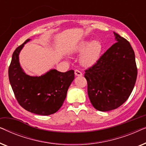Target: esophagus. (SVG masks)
I'll use <instances>...</instances> for the list:
<instances>
[{"label":"esophagus","mask_w":146,"mask_h":146,"mask_svg":"<svg viewBox=\"0 0 146 146\" xmlns=\"http://www.w3.org/2000/svg\"><path fill=\"white\" fill-rule=\"evenodd\" d=\"M74 73H75V75L77 76H82V73L80 71L78 70H76L74 71Z\"/></svg>","instance_id":"34e87169"}]
</instances>
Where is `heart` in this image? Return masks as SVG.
I'll list each match as a JSON object with an SVG mask.
<instances>
[{
    "label": "heart",
    "instance_id": "obj_1",
    "mask_svg": "<svg viewBox=\"0 0 146 146\" xmlns=\"http://www.w3.org/2000/svg\"><path fill=\"white\" fill-rule=\"evenodd\" d=\"M104 50L102 44L99 40H83L76 48L74 52L82 53L80 62L84 66L95 64L100 58Z\"/></svg>",
    "mask_w": 146,
    "mask_h": 146
}]
</instances>
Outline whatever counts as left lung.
Wrapping results in <instances>:
<instances>
[{
	"instance_id": "left-lung-1",
	"label": "left lung",
	"mask_w": 146,
	"mask_h": 146,
	"mask_svg": "<svg viewBox=\"0 0 146 146\" xmlns=\"http://www.w3.org/2000/svg\"><path fill=\"white\" fill-rule=\"evenodd\" d=\"M113 33L116 42L84 74L90 102L102 111L116 109L127 100L137 74L132 47L126 39Z\"/></svg>"
}]
</instances>
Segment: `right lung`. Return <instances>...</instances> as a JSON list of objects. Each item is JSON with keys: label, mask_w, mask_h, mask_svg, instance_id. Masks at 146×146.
Listing matches in <instances>:
<instances>
[{"label": "right lung", "mask_w": 146, "mask_h": 146, "mask_svg": "<svg viewBox=\"0 0 146 146\" xmlns=\"http://www.w3.org/2000/svg\"><path fill=\"white\" fill-rule=\"evenodd\" d=\"M29 40L27 39L14 51L9 68L10 83L16 99L24 109L38 115L52 114L62 106L74 79V71L60 72L54 69L38 77L26 74L20 66L19 55Z\"/></svg>", "instance_id": "1"}]
</instances>
